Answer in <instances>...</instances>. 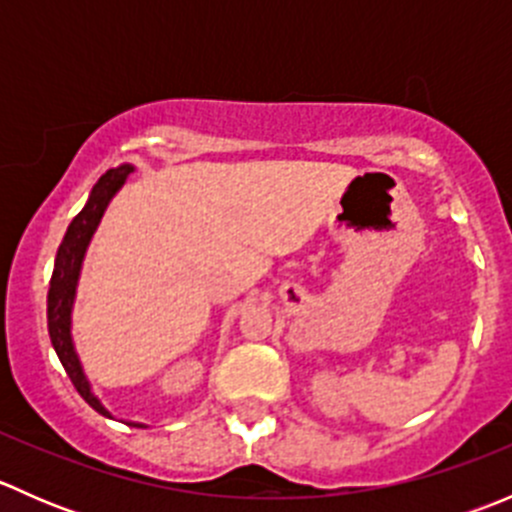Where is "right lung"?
<instances>
[{"label":"right lung","instance_id":"1","mask_svg":"<svg viewBox=\"0 0 512 512\" xmlns=\"http://www.w3.org/2000/svg\"><path fill=\"white\" fill-rule=\"evenodd\" d=\"M131 170V165H121V168H113L108 170V173H103L94 185V190H91L89 203H86L84 210L71 220L69 230H66L64 240H61L59 245V252H56L54 275H51L49 287V312H46V317H49L51 344H54L59 361L64 364L66 374H69L71 384L76 386L81 399L103 416L111 414H108L101 406V401L91 394V386L89 381H86L84 369H81L79 356L74 352V342H71V304H74L76 280H79L86 245H89L91 235H94L108 200L116 195V190L121 188L123 180H126V175L131 173Z\"/></svg>","mask_w":512,"mask_h":512}]
</instances>
